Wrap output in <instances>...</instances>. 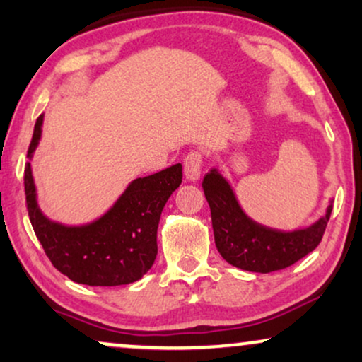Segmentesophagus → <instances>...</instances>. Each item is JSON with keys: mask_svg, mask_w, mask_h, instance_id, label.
I'll list each match as a JSON object with an SVG mask.
<instances>
[{"mask_svg": "<svg viewBox=\"0 0 362 362\" xmlns=\"http://www.w3.org/2000/svg\"><path fill=\"white\" fill-rule=\"evenodd\" d=\"M201 168H202V156L201 153H189L185 160V176L187 181L194 182L199 180L201 176Z\"/></svg>", "mask_w": 362, "mask_h": 362, "instance_id": "obj_1", "label": "esophagus"}]
</instances>
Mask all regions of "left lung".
<instances>
[{"label": "left lung", "mask_w": 362, "mask_h": 362, "mask_svg": "<svg viewBox=\"0 0 362 362\" xmlns=\"http://www.w3.org/2000/svg\"><path fill=\"white\" fill-rule=\"evenodd\" d=\"M211 207L216 247L227 264L247 272L270 274L303 259L321 242L328 224L333 199L325 216L303 229L279 230L262 226L247 216L230 182L214 168L202 180Z\"/></svg>", "instance_id": "8db88e82"}]
</instances>
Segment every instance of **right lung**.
Wrapping results in <instances>:
<instances>
[{"label":"right lung","mask_w":362,"mask_h":362,"mask_svg":"<svg viewBox=\"0 0 362 362\" xmlns=\"http://www.w3.org/2000/svg\"><path fill=\"white\" fill-rule=\"evenodd\" d=\"M42 122L44 113L36 120L28 150L24 192L29 221L49 260L82 285L117 286L140 280L155 264L158 224L166 201L182 181L181 163L133 180L97 219L62 224L49 219L37 202L31 160L41 140Z\"/></svg>","instance_id":"1"}]
</instances>
